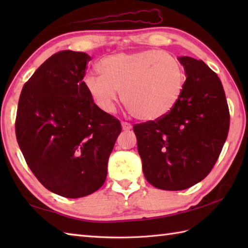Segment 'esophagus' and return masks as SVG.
Wrapping results in <instances>:
<instances>
[{"instance_id": "1", "label": "esophagus", "mask_w": 248, "mask_h": 248, "mask_svg": "<svg viewBox=\"0 0 248 248\" xmlns=\"http://www.w3.org/2000/svg\"><path fill=\"white\" fill-rule=\"evenodd\" d=\"M121 127H123L124 131H130L132 129V124L129 123H125V121H123V123H121Z\"/></svg>"}]
</instances>
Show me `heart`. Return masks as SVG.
Instances as JSON below:
<instances>
[{
  "mask_svg": "<svg viewBox=\"0 0 248 248\" xmlns=\"http://www.w3.org/2000/svg\"><path fill=\"white\" fill-rule=\"evenodd\" d=\"M101 76H85L83 84L97 107L113 113L123 91L131 114L155 120L177 104L186 83V71L177 57L160 50L117 53L100 61Z\"/></svg>",
  "mask_w": 248,
  "mask_h": 248,
  "instance_id": "heart-1",
  "label": "heart"
}]
</instances>
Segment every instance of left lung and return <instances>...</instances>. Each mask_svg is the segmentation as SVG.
Here are the masks:
<instances>
[{"label": "left lung", "instance_id": "obj_1", "mask_svg": "<svg viewBox=\"0 0 248 248\" xmlns=\"http://www.w3.org/2000/svg\"><path fill=\"white\" fill-rule=\"evenodd\" d=\"M186 80L177 104L163 117L133 125L144 176L151 186L181 191L209 175L229 131V108L217 73L179 57Z\"/></svg>", "mask_w": 248, "mask_h": 248}]
</instances>
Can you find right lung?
I'll return each instance as SVG.
<instances>
[{
	"label": "right lung",
	"instance_id": "right-lung-1",
	"mask_svg": "<svg viewBox=\"0 0 248 248\" xmlns=\"http://www.w3.org/2000/svg\"><path fill=\"white\" fill-rule=\"evenodd\" d=\"M92 57L61 51L49 57L21 92L16 136L26 164L49 191L80 198L103 186L121 124L100 109L83 78Z\"/></svg>",
	"mask_w": 248,
	"mask_h": 248
}]
</instances>
